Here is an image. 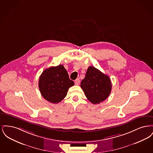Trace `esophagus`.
<instances>
[{"label":"esophagus","mask_w":153,"mask_h":153,"mask_svg":"<svg viewBox=\"0 0 153 153\" xmlns=\"http://www.w3.org/2000/svg\"><path fill=\"white\" fill-rule=\"evenodd\" d=\"M74 82H75V84H76V85H79L80 82V79H77L76 80H75Z\"/></svg>","instance_id":"34e87169"}]
</instances>
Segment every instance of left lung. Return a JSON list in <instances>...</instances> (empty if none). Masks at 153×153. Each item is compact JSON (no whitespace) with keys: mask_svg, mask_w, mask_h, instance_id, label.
I'll list each match as a JSON object with an SVG mask.
<instances>
[{"mask_svg":"<svg viewBox=\"0 0 153 153\" xmlns=\"http://www.w3.org/2000/svg\"><path fill=\"white\" fill-rule=\"evenodd\" d=\"M80 87L88 100L96 104L104 101L111 91L112 84L109 77L94 66H89Z\"/></svg>","mask_w":153,"mask_h":153,"instance_id":"left-lung-1","label":"left lung"}]
</instances>
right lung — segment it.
Segmentation results:
<instances>
[{
	"label": "right lung",
	"instance_id": "1",
	"mask_svg": "<svg viewBox=\"0 0 153 153\" xmlns=\"http://www.w3.org/2000/svg\"><path fill=\"white\" fill-rule=\"evenodd\" d=\"M74 84L63 65L44 70L38 82L40 92L44 99L53 104L62 101L67 95L68 89Z\"/></svg>",
	"mask_w": 153,
	"mask_h": 153
}]
</instances>
